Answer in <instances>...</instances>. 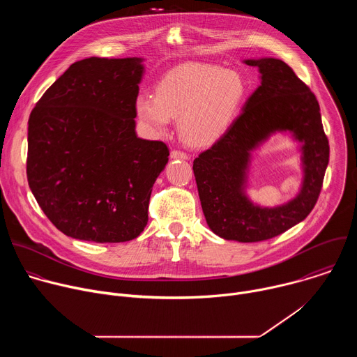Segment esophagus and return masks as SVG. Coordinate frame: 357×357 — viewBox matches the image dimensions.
Wrapping results in <instances>:
<instances>
[{
  "label": "esophagus",
  "mask_w": 357,
  "mask_h": 357,
  "mask_svg": "<svg viewBox=\"0 0 357 357\" xmlns=\"http://www.w3.org/2000/svg\"><path fill=\"white\" fill-rule=\"evenodd\" d=\"M171 158H174V160H188L189 155L186 154V152H183V151L172 149L171 151Z\"/></svg>",
  "instance_id": "34e87169"
}]
</instances>
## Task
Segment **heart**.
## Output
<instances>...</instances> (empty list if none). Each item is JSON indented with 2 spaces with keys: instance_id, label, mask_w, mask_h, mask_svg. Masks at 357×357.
Instances as JSON below:
<instances>
[{
  "instance_id": "1",
  "label": "heart",
  "mask_w": 357,
  "mask_h": 357,
  "mask_svg": "<svg viewBox=\"0 0 357 357\" xmlns=\"http://www.w3.org/2000/svg\"><path fill=\"white\" fill-rule=\"evenodd\" d=\"M245 93L244 79L236 70L186 63L171 70L157 93L138 94L135 113L151 134H164L175 117L186 142L206 145L231 123Z\"/></svg>"
}]
</instances>
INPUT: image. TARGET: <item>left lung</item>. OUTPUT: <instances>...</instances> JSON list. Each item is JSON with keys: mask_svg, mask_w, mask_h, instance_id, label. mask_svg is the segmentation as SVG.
Instances as JSON below:
<instances>
[{"mask_svg": "<svg viewBox=\"0 0 357 357\" xmlns=\"http://www.w3.org/2000/svg\"><path fill=\"white\" fill-rule=\"evenodd\" d=\"M261 84L225 134L193 161L203 213L211 230L226 240L254 243L273 238L307 218L319 197L329 162L315 94L282 61L250 59ZM275 130H291L304 145V183L300 195L277 208L252 206L243 195L249 151Z\"/></svg>", "mask_w": 357, "mask_h": 357, "instance_id": "obj_1", "label": "left lung"}]
</instances>
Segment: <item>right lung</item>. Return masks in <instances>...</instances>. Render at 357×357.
Here are the masks:
<instances>
[{"instance_id":"right-lung-1","label":"right lung","mask_w":357,"mask_h":357,"mask_svg":"<svg viewBox=\"0 0 357 357\" xmlns=\"http://www.w3.org/2000/svg\"><path fill=\"white\" fill-rule=\"evenodd\" d=\"M141 62H75L31 112L28 183L46 218L69 237L121 243L146 226L169 149L135 134Z\"/></svg>"}]
</instances>
